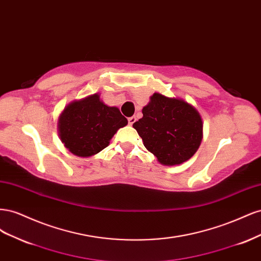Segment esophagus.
<instances>
[{
  "label": "esophagus",
  "mask_w": 261,
  "mask_h": 261,
  "mask_svg": "<svg viewBox=\"0 0 261 261\" xmlns=\"http://www.w3.org/2000/svg\"><path fill=\"white\" fill-rule=\"evenodd\" d=\"M135 122H136V117H135V116L128 117V124H129V125H133Z\"/></svg>",
  "instance_id": "34e87169"
}]
</instances>
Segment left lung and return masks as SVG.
Returning a JSON list of instances; mask_svg holds the SVG:
<instances>
[{
    "label": "left lung",
    "mask_w": 261,
    "mask_h": 261,
    "mask_svg": "<svg viewBox=\"0 0 261 261\" xmlns=\"http://www.w3.org/2000/svg\"><path fill=\"white\" fill-rule=\"evenodd\" d=\"M144 146L163 165H178L196 153L202 140V118L180 98L154 92L143 108V117L133 124Z\"/></svg>",
    "instance_id": "left-lung-1"
}]
</instances>
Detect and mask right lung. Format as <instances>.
Masks as SVG:
<instances>
[{
    "mask_svg": "<svg viewBox=\"0 0 261 261\" xmlns=\"http://www.w3.org/2000/svg\"><path fill=\"white\" fill-rule=\"evenodd\" d=\"M116 107H109L99 93L74 100L61 112L58 134L70 153L88 158L107 148L114 134L127 125Z\"/></svg>",
    "mask_w": 261,
    "mask_h": 261,
    "instance_id": "add662e5",
    "label": "right lung"
}]
</instances>
